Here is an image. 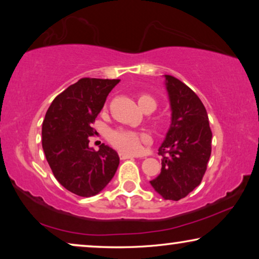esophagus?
I'll return each instance as SVG.
<instances>
[{"instance_id":"esophagus-1","label":"esophagus","mask_w":259,"mask_h":259,"mask_svg":"<svg viewBox=\"0 0 259 259\" xmlns=\"http://www.w3.org/2000/svg\"><path fill=\"white\" fill-rule=\"evenodd\" d=\"M119 157L121 160H126V159H133L134 157L133 155H130V154H125V153H120Z\"/></svg>"}]
</instances>
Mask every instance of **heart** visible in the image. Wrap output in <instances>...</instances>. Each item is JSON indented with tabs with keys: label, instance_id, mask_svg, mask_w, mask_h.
I'll use <instances>...</instances> for the list:
<instances>
[{
	"label": "heart",
	"instance_id": "heart-1",
	"mask_svg": "<svg viewBox=\"0 0 259 259\" xmlns=\"http://www.w3.org/2000/svg\"><path fill=\"white\" fill-rule=\"evenodd\" d=\"M138 104L144 109L146 106L152 105L155 108L154 99L147 94H140L138 97ZM146 140V136L132 130L115 128L108 133V141L116 150L125 154H136L139 152L141 144Z\"/></svg>",
	"mask_w": 259,
	"mask_h": 259
}]
</instances>
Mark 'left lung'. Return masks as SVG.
Listing matches in <instances>:
<instances>
[{
  "label": "left lung",
  "instance_id": "8db88e82",
  "mask_svg": "<svg viewBox=\"0 0 259 259\" xmlns=\"http://www.w3.org/2000/svg\"><path fill=\"white\" fill-rule=\"evenodd\" d=\"M165 77L172 122L159 147L161 172L150 183L164 199L179 200L203 180L211 155L212 132L198 95L177 77Z\"/></svg>",
  "mask_w": 259,
  "mask_h": 259
}]
</instances>
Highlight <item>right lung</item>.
<instances>
[{
	"label": "right lung",
	"mask_w": 259,
	"mask_h": 259,
	"mask_svg": "<svg viewBox=\"0 0 259 259\" xmlns=\"http://www.w3.org/2000/svg\"><path fill=\"white\" fill-rule=\"evenodd\" d=\"M118 79L82 77L60 93L42 123V147L52 172L66 190L92 197L105 189L119 166V155L102 144L90 148L93 123Z\"/></svg>",
	"instance_id": "right-lung-1"
}]
</instances>
